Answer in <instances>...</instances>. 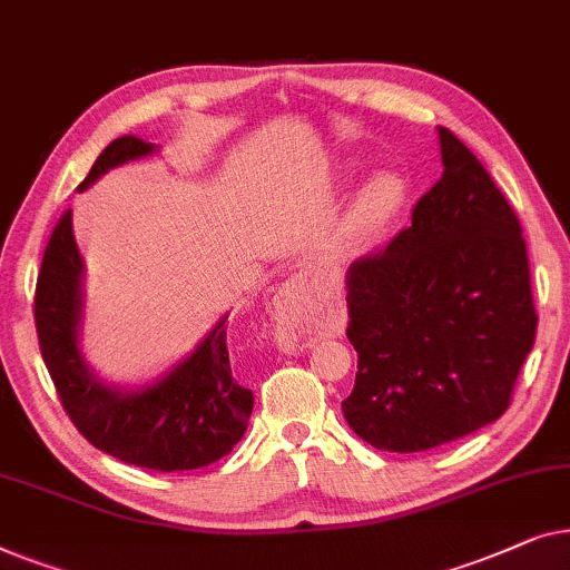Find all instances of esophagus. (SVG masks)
I'll return each instance as SVG.
<instances>
[{"label":"esophagus","mask_w":570,"mask_h":570,"mask_svg":"<svg viewBox=\"0 0 570 570\" xmlns=\"http://www.w3.org/2000/svg\"><path fill=\"white\" fill-rule=\"evenodd\" d=\"M309 307V284L307 274H296L288 278L286 284L278 286L274 296V309H276V323L284 327V333L296 331V325L302 323Z\"/></svg>","instance_id":"1"}]
</instances>
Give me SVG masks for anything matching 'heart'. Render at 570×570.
<instances>
[{
  "label": "heart",
  "mask_w": 570,
  "mask_h": 570,
  "mask_svg": "<svg viewBox=\"0 0 570 570\" xmlns=\"http://www.w3.org/2000/svg\"><path fill=\"white\" fill-rule=\"evenodd\" d=\"M356 165H343V173H351ZM405 186L395 173H376L368 178L354 202H351L346 216V232L356 243H372L384 229L395 222V216L403 206Z\"/></svg>",
  "instance_id": "obj_1"
}]
</instances>
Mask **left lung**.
Segmentation results:
<instances>
[{
  "label": "left lung",
  "mask_w": 570,
  "mask_h": 570,
  "mask_svg": "<svg viewBox=\"0 0 570 570\" xmlns=\"http://www.w3.org/2000/svg\"><path fill=\"white\" fill-rule=\"evenodd\" d=\"M436 131L442 178L411 227L346 274L358 372L341 407L387 452H426L501 419L537 331L522 224L478 157Z\"/></svg>",
  "instance_id": "left-lung-1"
}]
</instances>
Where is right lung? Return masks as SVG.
<instances>
[{
  "label": "right lung",
  "instance_id": "1",
  "mask_svg": "<svg viewBox=\"0 0 570 570\" xmlns=\"http://www.w3.org/2000/svg\"><path fill=\"white\" fill-rule=\"evenodd\" d=\"M157 144L136 136L114 139L79 183L87 190L114 167L157 155ZM229 315L219 317L196 348L151 382L114 384L82 354L85 261L71 212L48 239L36 286V327L48 374L63 411L87 442L136 468L159 472L206 468L232 452L253 413V392L232 374Z\"/></svg>",
  "mask_w": 570,
  "mask_h": 570
}]
</instances>
